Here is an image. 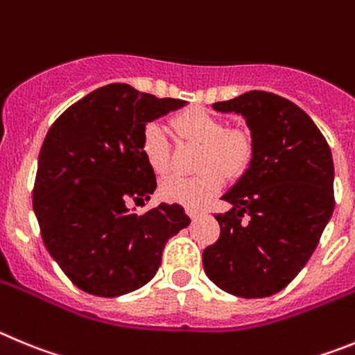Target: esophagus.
<instances>
[{
  "instance_id": "34e87169",
  "label": "esophagus",
  "mask_w": 355,
  "mask_h": 355,
  "mask_svg": "<svg viewBox=\"0 0 355 355\" xmlns=\"http://www.w3.org/2000/svg\"><path fill=\"white\" fill-rule=\"evenodd\" d=\"M185 212H187V216H189L191 219H196V217L200 216V210L193 209V207H187V209H185Z\"/></svg>"
}]
</instances>
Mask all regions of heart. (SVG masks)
<instances>
[{"instance_id": "heart-1", "label": "heart", "mask_w": 355, "mask_h": 355, "mask_svg": "<svg viewBox=\"0 0 355 355\" xmlns=\"http://www.w3.org/2000/svg\"><path fill=\"white\" fill-rule=\"evenodd\" d=\"M178 141L196 145L193 177H168L161 182L159 193L166 201L185 207H203L221 189L223 175L237 178L253 159V139L248 130L226 127L221 116L205 107H191L171 120ZM141 154L155 175L171 170V152L164 130L159 123H146L141 130Z\"/></svg>"}]
</instances>
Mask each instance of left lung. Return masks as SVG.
<instances>
[{
	"mask_svg": "<svg viewBox=\"0 0 355 355\" xmlns=\"http://www.w3.org/2000/svg\"><path fill=\"white\" fill-rule=\"evenodd\" d=\"M245 118L253 159L223 200L221 235L203 269L225 292L245 299L285 288L308 263L334 210V164L311 118L288 98L253 90L212 104Z\"/></svg>",
	"mask_w": 355,
	"mask_h": 355,
	"instance_id": "1",
	"label": "left lung"
}]
</instances>
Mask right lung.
I'll use <instances>...</instances> for the list:
<instances>
[{
	"label": "right lung",
	"mask_w": 355,
	"mask_h": 355,
	"mask_svg": "<svg viewBox=\"0 0 355 355\" xmlns=\"http://www.w3.org/2000/svg\"><path fill=\"white\" fill-rule=\"evenodd\" d=\"M185 101L157 98L125 83L88 94L51 125L38 155L33 210L51 257L78 288L118 297L146 285L166 242L189 226L180 205L143 216L157 187L141 154V130Z\"/></svg>",
	"instance_id": "obj_1"
}]
</instances>
